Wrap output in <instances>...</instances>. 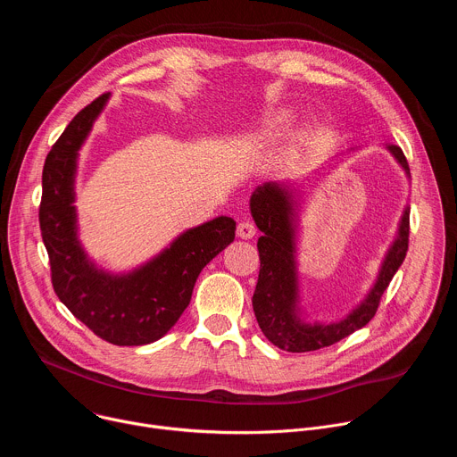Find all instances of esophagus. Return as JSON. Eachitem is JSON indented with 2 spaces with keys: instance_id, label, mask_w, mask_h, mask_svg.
I'll use <instances>...</instances> for the list:
<instances>
[{
  "instance_id": "esophagus-1",
  "label": "esophagus",
  "mask_w": 457,
  "mask_h": 457,
  "mask_svg": "<svg viewBox=\"0 0 457 457\" xmlns=\"http://www.w3.org/2000/svg\"><path fill=\"white\" fill-rule=\"evenodd\" d=\"M254 233H256L254 224L249 222V220H244V222H240V224L237 226V237H240V238H244V240L253 238Z\"/></svg>"
}]
</instances>
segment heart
<instances>
[{
	"label": "heart",
	"instance_id": "b5f03b06",
	"mask_svg": "<svg viewBox=\"0 0 457 457\" xmlns=\"http://www.w3.org/2000/svg\"><path fill=\"white\" fill-rule=\"evenodd\" d=\"M293 120V113L289 110H278L273 112L270 117H266L262 122H260L254 132H253V141L258 145H271L275 143L286 129L289 128Z\"/></svg>",
	"mask_w": 457,
	"mask_h": 457
}]
</instances>
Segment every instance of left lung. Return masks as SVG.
Segmentation results:
<instances>
[{
	"instance_id": "obj_1",
	"label": "left lung",
	"mask_w": 457,
	"mask_h": 457,
	"mask_svg": "<svg viewBox=\"0 0 457 457\" xmlns=\"http://www.w3.org/2000/svg\"><path fill=\"white\" fill-rule=\"evenodd\" d=\"M386 150L395 155L405 173L411 175L402 148L390 145ZM249 208L256 228L262 231V237L256 242L260 273L253 295V311L266 338L282 351L307 353L329 347L365 328L376 314L390 280L405 260L411 210L405 208L403 212L398 237L390 245L378 280L367 298L340 321L305 323L298 309V275L295 260L296 201H293V191L280 182H264L253 191Z\"/></svg>"
}]
</instances>
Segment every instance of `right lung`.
<instances>
[{"label": "right lung", "mask_w": 457, "mask_h": 457, "mask_svg": "<svg viewBox=\"0 0 457 457\" xmlns=\"http://www.w3.org/2000/svg\"><path fill=\"white\" fill-rule=\"evenodd\" d=\"M106 101L108 94H103L85 106L48 152L39 228L57 298L108 344L146 345L177 323L204 266L233 242L235 220L217 217L184 231L132 273L97 270L78 240L74 179L78 154Z\"/></svg>", "instance_id": "add662e5"}]
</instances>
